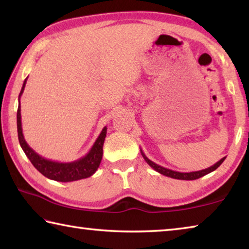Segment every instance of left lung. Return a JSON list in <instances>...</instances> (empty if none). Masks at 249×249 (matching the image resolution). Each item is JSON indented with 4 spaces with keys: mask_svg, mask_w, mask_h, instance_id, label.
Here are the masks:
<instances>
[{
    "mask_svg": "<svg viewBox=\"0 0 249 249\" xmlns=\"http://www.w3.org/2000/svg\"><path fill=\"white\" fill-rule=\"evenodd\" d=\"M141 153L142 156L144 157L145 161L148 163V165L153 168L154 170H156L159 174H161L166 177H170V178H174V179H179V180H196V179H199L201 177H203L205 175L210 174V172L214 171L215 169H217L218 167L222 165V162L224 161L226 157H223L221 160H218L216 163H214L213 166H211L209 168H206V169L203 170H199V171H192V172H179V171H175V170H171V169H167V168L162 167V166H159L157 163H155L154 161H151L150 159H148L146 157V155L144 154V151L141 149Z\"/></svg>",
    "mask_w": 249,
    "mask_h": 249,
    "instance_id": "obj_1",
    "label": "left lung"
}]
</instances>
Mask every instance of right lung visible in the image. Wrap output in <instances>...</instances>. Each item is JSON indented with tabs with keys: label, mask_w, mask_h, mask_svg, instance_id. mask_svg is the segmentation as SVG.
<instances>
[{
	"label": "right lung",
	"mask_w": 249,
	"mask_h": 249,
	"mask_svg": "<svg viewBox=\"0 0 249 249\" xmlns=\"http://www.w3.org/2000/svg\"><path fill=\"white\" fill-rule=\"evenodd\" d=\"M27 78L25 79L23 83L22 90L18 95V134L19 145L24 150L25 155L31 160L33 166L38 170L41 175L46 178L52 179L59 182H71V181H77L81 179L89 178L94 172L98 170L103 156V144L107 137V126L100 133L99 137L96 138L93 146L91 147L86 156H83L78 160L71 162H59L53 160L46 159L41 157L34 150L32 147L26 142L23 135L22 128V117H20V96H22L25 86H26Z\"/></svg>",
	"instance_id": "1"
}]
</instances>
